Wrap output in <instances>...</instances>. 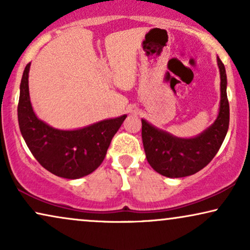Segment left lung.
I'll return each mask as SVG.
<instances>
[{
  "instance_id": "left-lung-1",
  "label": "left lung",
  "mask_w": 250,
  "mask_h": 250,
  "mask_svg": "<svg viewBox=\"0 0 250 250\" xmlns=\"http://www.w3.org/2000/svg\"><path fill=\"white\" fill-rule=\"evenodd\" d=\"M221 101L215 122L193 138H177L146 119L142 121V142L146 160L157 173L166 177H184L203 169L214 158L229 129L230 107L227 95V73L220 58Z\"/></svg>"
}]
</instances>
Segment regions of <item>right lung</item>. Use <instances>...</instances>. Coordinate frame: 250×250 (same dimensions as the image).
Segmentation results:
<instances>
[{"instance_id": "1", "label": "right lung", "mask_w": 250, "mask_h": 250, "mask_svg": "<svg viewBox=\"0 0 250 250\" xmlns=\"http://www.w3.org/2000/svg\"><path fill=\"white\" fill-rule=\"evenodd\" d=\"M29 68L30 63L23 70L18 104L19 127L27 146L37 162L54 175L70 180L88 175L104 162L112 138L127 115L82 128H54L34 111L29 97Z\"/></svg>"}]
</instances>
